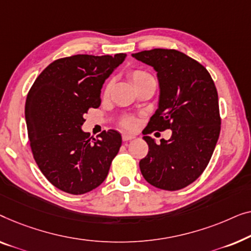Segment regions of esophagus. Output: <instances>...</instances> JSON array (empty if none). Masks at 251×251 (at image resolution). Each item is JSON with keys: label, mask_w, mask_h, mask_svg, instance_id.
Wrapping results in <instances>:
<instances>
[{"label": "esophagus", "mask_w": 251, "mask_h": 251, "mask_svg": "<svg viewBox=\"0 0 251 251\" xmlns=\"http://www.w3.org/2000/svg\"><path fill=\"white\" fill-rule=\"evenodd\" d=\"M134 139V136L133 135H129V134H123V141H130V140H133Z\"/></svg>", "instance_id": "esophagus-1"}]
</instances>
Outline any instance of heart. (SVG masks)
<instances>
[{"label": "heart", "instance_id": "obj_1", "mask_svg": "<svg viewBox=\"0 0 251 251\" xmlns=\"http://www.w3.org/2000/svg\"><path fill=\"white\" fill-rule=\"evenodd\" d=\"M127 75H128V78L130 82H132L133 85L135 86V89L136 87H139L140 85H142L143 83L148 82V80L153 79V77L151 76L149 73L142 69H132L127 73ZM111 87H112V82L110 80V82L105 84L103 89V97H108L111 91ZM137 124H139V123H137L136 119L133 117H125L121 122V126L124 127L125 129H129V130L135 129L137 127Z\"/></svg>", "mask_w": 251, "mask_h": 251}]
</instances>
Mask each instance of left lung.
<instances>
[{"mask_svg":"<svg viewBox=\"0 0 251 251\" xmlns=\"http://www.w3.org/2000/svg\"><path fill=\"white\" fill-rule=\"evenodd\" d=\"M133 56L152 66L159 80V107L146 135L172 129L171 139L160 144L143 136L149 152L140 160L141 173L158 189L181 190L202 174L216 147L221 132L216 86L201 63L179 51L153 49Z\"/></svg>","mask_w":251,"mask_h":251,"instance_id":"1","label":"left lung"}]
</instances>
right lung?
I'll use <instances>...</instances> for the list:
<instances>
[{
  "instance_id": "1",
  "label": "right lung",
  "mask_w": 251,
  "mask_h": 251,
  "mask_svg": "<svg viewBox=\"0 0 251 251\" xmlns=\"http://www.w3.org/2000/svg\"><path fill=\"white\" fill-rule=\"evenodd\" d=\"M126 54H76L54 60L27 94L25 116L33 157L55 188L84 195L107 177L122 146L114 129L91 139L80 126L91 108L101 104V89Z\"/></svg>"
}]
</instances>
